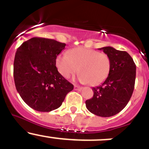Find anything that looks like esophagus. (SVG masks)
<instances>
[{"instance_id":"esophagus-1","label":"esophagus","mask_w":149,"mask_h":149,"mask_svg":"<svg viewBox=\"0 0 149 149\" xmlns=\"http://www.w3.org/2000/svg\"><path fill=\"white\" fill-rule=\"evenodd\" d=\"M74 89L75 90H78V91H81L82 89L81 86H79L78 85H74Z\"/></svg>"}]
</instances>
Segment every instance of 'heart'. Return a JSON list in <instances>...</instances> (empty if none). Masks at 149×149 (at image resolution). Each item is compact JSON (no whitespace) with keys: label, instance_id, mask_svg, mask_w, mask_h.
<instances>
[{"label":"heart","instance_id":"1","mask_svg":"<svg viewBox=\"0 0 149 149\" xmlns=\"http://www.w3.org/2000/svg\"><path fill=\"white\" fill-rule=\"evenodd\" d=\"M59 73L64 78L70 77L79 71L82 83L91 86L102 84L109 74L111 60L104 52L84 47H78L58 55L55 61Z\"/></svg>","mask_w":149,"mask_h":149}]
</instances>
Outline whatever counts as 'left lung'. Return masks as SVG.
I'll return each instance as SVG.
<instances>
[{
    "label": "left lung",
    "mask_w": 149,
    "mask_h": 149,
    "mask_svg": "<svg viewBox=\"0 0 149 149\" xmlns=\"http://www.w3.org/2000/svg\"><path fill=\"white\" fill-rule=\"evenodd\" d=\"M109 57L111 69L102 85L93 88L94 96L86 101L88 110L100 117H111L123 110L130 100L136 81V66L125 51L112 47L100 48Z\"/></svg>",
    "instance_id": "1"
}]
</instances>
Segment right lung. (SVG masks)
<instances>
[{
	"label": "right lung",
	"mask_w": 149,
	"mask_h": 149,
	"mask_svg": "<svg viewBox=\"0 0 149 149\" xmlns=\"http://www.w3.org/2000/svg\"><path fill=\"white\" fill-rule=\"evenodd\" d=\"M65 43L33 37L17 49L13 78L19 95L39 112H50L61 106L73 85L58 72L55 61Z\"/></svg>",
	"instance_id": "add662e5"
}]
</instances>
